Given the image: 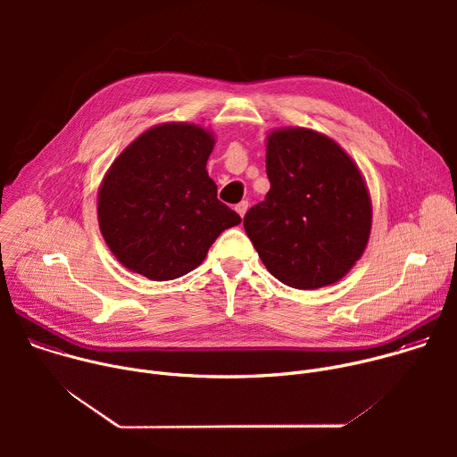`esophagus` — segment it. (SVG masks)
<instances>
[{
  "label": "esophagus",
  "mask_w": 457,
  "mask_h": 457,
  "mask_svg": "<svg viewBox=\"0 0 457 457\" xmlns=\"http://www.w3.org/2000/svg\"><path fill=\"white\" fill-rule=\"evenodd\" d=\"M235 210H237V213L244 219V215H245V212H247V201H242V203H238L237 206H235Z\"/></svg>",
  "instance_id": "34e87169"
}]
</instances>
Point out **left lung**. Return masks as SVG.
Segmentation results:
<instances>
[{"label": "left lung", "mask_w": 457, "mask_h": 457, "mask_svg": "<svg viewBox=\"0 0 457 457\" xmlns=\"http://www.w3.org/2000/svg\"><path fill=\"white\" fill-rule=\"evenodd\" d=\"M271 187L244 217V229L268 271L295 289L344 278L363 254L372 204L356 162L331 137L309 128L268 136Z\"/></svg>", "instance_id": "left-lung-1"}]
</instances>
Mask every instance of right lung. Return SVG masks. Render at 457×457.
<instances>
[{
    "mask_svg": "<svg viewBox=\"0 0 457 457\" xmlns=\"http://www.w3.org/2000/svg\"><path fill=\"white\" fill-rule=\"evenodd\" d=\"M215 137L191 122H162L129 143L97 193L103 238L119 262L150 280L179 278L203 264L240 217L217 199L206 162Z\"/></svg>",
    "mask_w": 457,
    "mask_h": 457,
    "instance_id": "obj_1",
    "label": "right lung"
}]
</instances>
